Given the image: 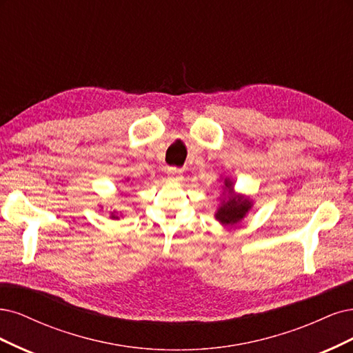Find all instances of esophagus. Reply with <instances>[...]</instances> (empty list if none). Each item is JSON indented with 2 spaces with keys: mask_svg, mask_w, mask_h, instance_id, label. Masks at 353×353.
Listing matches in <instances>:
<instances>
[{
  "mask_svg": "<svg viewBox=\"0 0 353 353\" xmlns=\"http://www.w3.org/2000/svg\"><path fill=\"white\" fill-rule=\"evenodd\" d=\"M167 174H168V180H172V181H181V180H183V172H181V170H179V168H174V167L168 168Z\"/></svg>",
  "mask_w": 353,
  "mask_h": 353,
  "instance_id": "34e87169",
  "label": "esophagus"
}]
</instances>
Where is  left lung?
<instances>
[{
	"instance_id": "left-lung-1",
	"label": "left lung",
	"mask_w": 353,
	"mask_h": 353,
	"mask_svg": "<svg viewBox=\"0 0 353 353\" xmlns=\"http://www.w3.org/2000/svg\"><path fill=\"white\" fill-rule=\"evenodd\" d=\"M225 196L221 199L220 207L215 212L217 219L223 225H234L242 221L248 211L252 208V201L233 193V181L230 179H224V192Z\"/></svg>"
}]
</instances>
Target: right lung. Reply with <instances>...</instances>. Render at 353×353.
<instances>
[{"label": "right lung", "instance_id": "1", "mask_svg": "<svg viewBox=\"0 0 353 353\" xmlns=\"http://www.w3.org/2000/svg\"><path fill=\"white\" fill-rule=\"evenodd\" d=\"M111 217H112V219H119V217H117V215H114V214H112V215H111Z\"/></svg>", "mask_w": 353, "mask_h": 353}]
</instances>
